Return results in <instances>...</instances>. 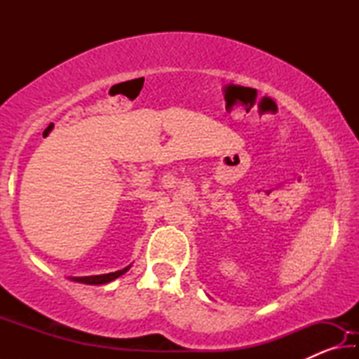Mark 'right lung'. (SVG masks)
I'll return each instance as SVG.
<instances>
[{
  "instance_id": "add662e5",
  "label": "right lung",
  "mask_w": 359,
  "mask_h": 359,
  "mask_svg": "<svg viewBox=\"0 0 359 359\" xmlns=\"http://www.w3.org/2000/svg\"><path fill=\"white\" fill-rule=\"evenodd\" d=\"M130 266H126L125 269H120V271H115V272H109V274H101V276H85V277H68L69 280L72 282H77V283H85V285H106L109 282L115 280V278H118L120 276H123L125 272L130 271Z\"/></svg>"
}]
</instances>
